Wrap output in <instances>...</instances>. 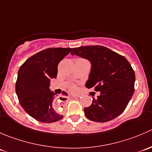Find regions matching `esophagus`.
<instances>
[{
    "instance_id": "1",
    "label": "esophagus",
    "mask_w": 152,
    "mask_h": 152,
    "mask_svg": "<svg viewBox=\"0 0 152 152\" xmlns=\"http://www.w3.org/2000/svg\"><path fill=\"white\" fill-rule=\"evenodd\" d=\"M73 98H74V99H77V98H79V96H73ZM65 102H66V101H61V104H62V103H64L63 104V106H64L65 105Z\"/></svg>"
}]
</instances>
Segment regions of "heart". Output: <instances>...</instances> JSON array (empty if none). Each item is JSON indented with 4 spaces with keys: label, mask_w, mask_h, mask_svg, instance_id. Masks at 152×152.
<instances>
[{
    "label": "heart",
    "mask_w": 152,
    "mask_h": 152,
    "mask_svg": "<svg viewBox=\"0 0 152 152\" xmlns=\"http://www.w3.org/2000/svg\"><path fill=\"white\" fill-rule=\"evenodd\" d=\"M70 90L73 93H75V92L77 91V87H76V85H71L70 87Z\"/></svg>",
    "instance_id": "1"
}]
</instances>
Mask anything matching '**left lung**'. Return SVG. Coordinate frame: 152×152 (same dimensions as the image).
I'll use <instances>...</instances> for the list:
<instances>
[{"label":"left lung","instance_id":"left-lung-1","mask_svg":"<svg viewBox=\"0 0 152 152\" xmlns=\"http://www.w3.org/2000/svg\"><path fill=\"white\" fill-rule=\"evenodd\" d=\"M70 53L90 61L91 69L85 87L101 93L84 109L86 117L93 121L107 122L120 115L134 91L135 74L129 62L102 45L73 48Z\"/></svg>","mask_w":152,"mask_h":152}]
</instances>
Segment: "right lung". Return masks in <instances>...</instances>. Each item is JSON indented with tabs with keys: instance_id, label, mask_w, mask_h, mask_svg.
<instances>
[{
	"instance_id": "1",
	"label": "right lung",
	"mask_w": 152,
	"mask_h": 152,
	"mask_svg": "<svg viewBox=\"0 0 152 152\" xmlns=\"http://www.w3.org/2000/svg\"><path fill=\"white\" fill-rule=\"evenodd\" d=\"M71 49L52 48L41 50L29 57L18 70L15 85L18 100L23 109L38 121L52 123L63 118L54 109L56 93L50 91L49 87L50 79L57 76L59 62ZM64 94L67 96L65 92ZM59 99L62 100V97Z\"/></svg>"
}]
</instances>
